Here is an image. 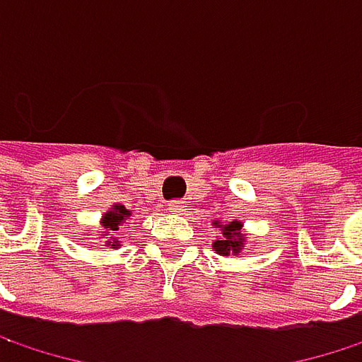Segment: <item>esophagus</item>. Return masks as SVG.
Returning a JSON list of instances; mask_svg holds the SVG:
<instances>
[{"mask_svg": "<svg viewBox=\"0 0 362 362\" xmlns=\"http://www.w3.org/2000/svg\"><path fill=\"white\" fill-rule=\"evenodd\" d=\"M170 209L174 211V214H182V211H186V203L184 201H170Z\"/></svg>", "mask_w": 362, "mask_h": 362, "instance_id": "esophagus-1", "label": "esophagus"}]
</instances>
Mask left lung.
<instances>
[{
    "instance_id": "obj_1",
    "label": "left lung",
    "mask_w": 362,
    "mask_h": 362,
    "mask_svg": "<svg viewBox=\"0 0 362 362\" xmlns=\"http://www.w3.org/2000/svg\"><path fill=\"white\" fill-rule=\"evenodd\" d=\"M222 237L214 243V250L222 255H228V253H239V250L243 247V237H241V224L239 222H230L226 226H222Z\"/></svg>"
}]
</instances>
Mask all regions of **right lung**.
<instances>
[{
    "mask_svg": "<svg viewBox=\"0 0 362 362\" xmlns=\"http://www.w3.org/2000/svg\"><path fill=\"white\" fill-rule=\"evenodd\" d=\"M127 216H129V211H127L123 205H115V207H112V211L105 214V218H103V226H105V228H109V230H117V226H119Z\"/></svg>",
    "mask_w": 362,
    "mask_h": 362,
    "instance_id": "1",
    "label": "right lung"
}]
</instances>
